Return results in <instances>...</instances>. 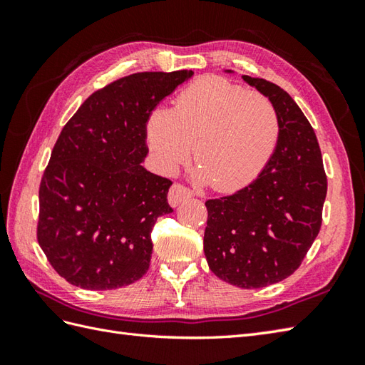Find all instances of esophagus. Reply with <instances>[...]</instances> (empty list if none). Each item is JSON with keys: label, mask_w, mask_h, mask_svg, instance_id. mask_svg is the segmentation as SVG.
I'll return each mask as SVG.
<instances>
[{"label": "esophagus", "mask_w": 365, "mask_h": 365, "mask_svg": "<svg viewBox=\"0 0 365 365\" xmlns=\"http://www.w3.org/2000/svg\"><path fill=\"white\" fill-rule=\"evenodd\" d=\"M190 197H192V192L180 183H174L168 192V202L170 207H178L183 200H187Z\"/></svg>", "instance_id": "esophagus-1"}]
</instances>
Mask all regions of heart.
<instances>
[{
  "label": "heart",
  "mask_w": 365,
  "mask_h": 365,
  "mask_svg": "<svg viewBox=\"0 0 365 365\" xmlns=\"http://www.w3.org/2000/svg\"><path fill=\"white\" fill-rule=\"evenodd\" d=\"M145 131L163 173H175L192 149L199 180L229 192L246 187L267 166L281 125L268 97L220 76H202L178 94L173 110H153Z\"/></svg>",
  "instance_id": "1"
}]
</instances>
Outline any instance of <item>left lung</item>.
I'll use <instances>...</instances> for the list:
<instances>
[{"mask_svg": "<svg viewBox=\"0 0 365 365\" xmlns=\"http://www.w3.org/2000/svg\"><path fill=\"white\" fill-rule=\"evenodd\" d=\"M243 80L271 100L281 131L254 182L205 202L204 252L222 281L260 289L289 277L301 265L322 227L328 182L315 131L294 100L267 80L247 75Z\"/></svg>", "mask_w": 365, "mask_h": 365, "instance_id": "obj_1", "label": "left lung"}]
</instances>
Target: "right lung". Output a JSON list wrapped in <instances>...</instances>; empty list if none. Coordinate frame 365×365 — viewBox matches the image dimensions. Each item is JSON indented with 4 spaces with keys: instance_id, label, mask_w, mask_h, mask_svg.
<instances>
[{
    "instance_id": "obj_1",
    "label": "right lung",
    "mask_w": 365,
    "mask_h": 365,
    "mask_svg": "<svg viewBox=\"0 0 365 365\" xmlns=\"http://www.w3.org/2000/svg\"><path fill=\"white\" fill-rule=\"evenodd\" d=\"M192 75L125 76L94 92L61 131L38 190L37 242L67 282L113 290L149 269L150 232L173 212V182L143 166L147 119Z\"/></svg>"
}]
</instances>
